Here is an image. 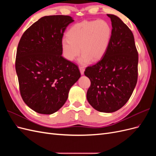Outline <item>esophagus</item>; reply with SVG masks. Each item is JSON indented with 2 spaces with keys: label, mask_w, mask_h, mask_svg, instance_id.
Returning <instances> with one entry per match:
<instances>
[{
  "label": "esophagus",
  "mask_w": 156,
  "mask_h": 156,
  "mask_svg": "<svg viewBox=\"0 0 156 156\" xmlns=\"http://www.w3.org/2000/svg\"><path fill=\"white\" fill-rule=\"evenodd\" d=\"M79 70H80V72H81V74L83 75L84 72V68L83 66H80L79 67Z\"/></svg>",
  "instance_id": "34e87169"
}]
</instances>
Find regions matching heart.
<instances>
[{
	"label": "heart",
	"instance_id": "1",
	"mask_svg": "<svg viewBox=\"0 0 156 156\" xmlns=\"http://www.w3.org/2000/svg\"><path fill=\"white\" fill-rule=\"evenodd\" d=\"M111 36L112 29L105 20L76 23L68 31V37H63L61 41L63 55L68 60L73 61L81 51L80 63L87 64L90 60L96 62L105 54Z\"/></svg>",
	"mask_w": 156,
	"mask_h": 156
}]
</instances>
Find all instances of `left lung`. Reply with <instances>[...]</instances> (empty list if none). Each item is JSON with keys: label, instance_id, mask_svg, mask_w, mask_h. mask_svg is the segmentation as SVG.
<instances>
[{"label": "left lung", "instance_id": "left-lung-1", "mask_svg": "<svg viewBox=\"0 0 156 156\" xmlns=\"http://www.w3.org/2000/svg\"><path fill=\"white\" fill-rule=\"evenodd\" d=\"M112 23L109 45L102 58L86 68L91 84L87 94L90 105L103 112L120 109L129 100L137 82L138 52L131 30L120 19L107 14Z\"/></svg>", "mask_w": 156, "mask_h": 156}]
</instances>
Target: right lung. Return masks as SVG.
<instances>
[{"label":"right lung","mask_w":156,"mask_h":156,"mask_svg":"<svg viewBox=\"0 0 156 156\" xmlns=\"http://www.w3.org/2000/svg\"><path fill=\"white\" fill-rule=\"evenodd\" d=\"M73 21L68 16H44L25 30L19 42L16 70L21 96L37 113L58 111L81 77L77 66L62 56L64 32Z\"/></svg>","instance_id":"add662e5"}]
</instances>
